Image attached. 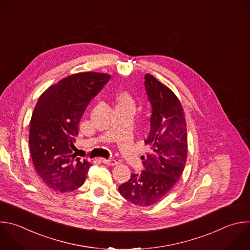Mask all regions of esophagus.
<instances>
[{
  "mask_svg": "<svg viewBox=\"0 0 250 250\" xmlns=\"http://www.w3.org/2000/svg\"><path fill=\"white\" fill-rule=\"evenodd\" d=\"M101 161H102L104 164L109 165V166H116V165L118 164V162H117V161H115V160H113V159L108 160V159H104V158H102V159H101Z\"/></svg>",
  "mask_w": 250,
  "mask_h": 250,
  "instance_id": "esophagus-1",
  "label": "esophagus"
}]
</instances>
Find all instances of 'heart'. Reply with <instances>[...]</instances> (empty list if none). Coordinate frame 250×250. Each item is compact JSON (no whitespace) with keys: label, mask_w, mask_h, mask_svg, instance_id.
I'll list each match as a JSON object with an SVG mask.
<instances>
[{"label":"heart","mask_w":250,"mask_h":250,"mask_svg":"<svg viewBox=\"0 0 250 250\" xmlns=\"http://www.w3.org/2000/svg\"><path fill=\"white\" fill-rule=\"evenodd\" d=\"M117 106H134V101L128 91L123 90L117 95Z\"/></svg>","instance_id":"heart-1"}]
</instances>
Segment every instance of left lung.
<instances>
[{
    "instance_id": "left-lung-1",
    "label": "left lung",
    "mask_w": 250,
    "mask_h": 250,
    "mask_svg": "<svg viewBox=\"0 0 250 250\" xmlns=\"http://www.w3.org/2000/svg\"><path fill=\"white\" fill-rule=\"evenodd\" d=\"M144 83L152 106L144 141L149 153L141 157L144 171L131 174L119 187L121 195L137 206L153 205L167 195L182 177L188 158L187 121L180 99L150 73Z\"/></svg>"
}]
</instances>
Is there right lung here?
<instances>
[{
	"label": "right lung",
	"instance_id": "obj_1",
	"mask_svg": "<svg viewBox=\"0 0 250 250\" xmlns=\"http://www.w3.org/2000/svg\"><path fill=\"white\" fill-rule=\"evenodd\" d=\"M111 78L108 73L71 74L48 87L38 99L29 127L34 168L50 188L69 192L84 184L91 164L72 153L80 119Z\"/></svg>",
	"mask_w": 250,
	"mask_h": 250
}]
</instances>
